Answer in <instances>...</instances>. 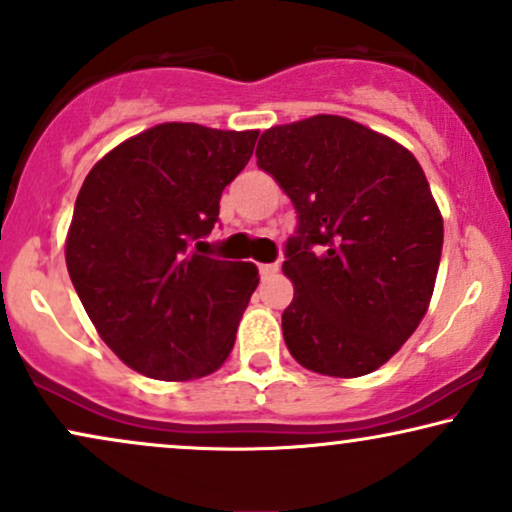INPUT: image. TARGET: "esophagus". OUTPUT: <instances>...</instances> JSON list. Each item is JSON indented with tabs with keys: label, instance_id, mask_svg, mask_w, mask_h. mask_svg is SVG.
<instances>
[{
	"label": "esophagus",
	"instance_id": "1",
	"mask_svg": "<svg viewBox=\"0 0 512 512\" xmlns=\"http://www.w3.org/2000/svg\"><path fill=\"white\" fill-rule=\"evenodd\" d=\"M277 263H261V266H258V273H261V277H270V275H275L277 273Z\"/></svg>",
	"mask_w": 512,
	"mask_h": 512
}]
</instances>
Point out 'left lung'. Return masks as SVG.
I'll use <instances>...</instances> for the list:
<instances>
[{
  "mask_svg": "<svg viewBox=\"0 0 512 512\" xmlns=\"http://www.w3.org/2000/svg\"><path fill=\"white\" fill-rule=\"evenodd\" d=\"M256 159L296 211L282 263L289 353L320 375H368L430 306L444 244L430 182L406 147L342 116L275 125Z\"/></svg>",
  "mask_w": 512,
  "mask_h": 512,
  "instance_id": "left-lung-1",
  "label": "left lung"
}]
</instances>
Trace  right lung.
<instances>
[{
    "instance_id": "add662e5",
    "label": "right lung",
    "mask_w": 512,
    "mask_h": 512,
    "mask_svg": "<svg viewBox=\"0 0 512 512\" xmlns=\"http://www.w3.org/2000/svg\"><path fill=\"white\" fill-rule=\"evenodd\" d=\"M258 130L163 123L109 151L82 182L66 266L125 365L180 382L218 370L258 285L254 263L197 254Z\"/></svg>"
}]
</instances>
